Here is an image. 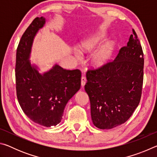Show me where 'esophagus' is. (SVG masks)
<instances>
[{
    "mask_svg": "<svg viewBox=\"0 0 157 157\" xmlns=\"http://www.w3.org/2000/svg\"><path fill=\"white\" fill-rule=\"evenodd\" d=\"M86 78H85L84 76H82V78H81V84L82 86H84L85 84H86Z\"/></svg>",
    "mask_w": 157,
    "mask_h": 157,
    "instance_id": "34e87169",
    "label": "esophagus"
}]
</instances>
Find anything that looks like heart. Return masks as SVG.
<instances>
[{
  "label": "heart",
  "instance_id": "heart-1",
  "mask_svg": "<svg viewBox=\"0 0 157 157\" xmlns=\"http://www.w3.org/2000/svg\"><path fill=\"white\" fill-rule=\"evenodd\" d=\"M104 39L105 34L103 33H99L88 39L85 41L82 42L79 46H80L82 52H89L90 50L94 49L102 40H104ZM114 46H115V44L113 41L107 42L99 51L95 53L94 57V59H93L94 64L98 67L105 65L108 62L109 59H110ZM75 55L78 59H80L82 57L81 54L78 51L75 52Z\"/></svg>",
  "mask_w": 157,
  "mask_h": 157
}]
</instances>
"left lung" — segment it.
Listing matches in <instances>:
<instances>
[{"label":"left lung","mask_w":157,"mask_h":157,"mask_svg":"<svg viewBox=\"0 0 157 157\" xmlns=\"http://www.w3.org/2000/svg\"><path fill=\"white\" fill-rule=\"evenodd\" d=\"M132 32L115 59L86 72L84 89L93 123L98 128L109 129L125 123L140 102L144 58L136 32Z\"/></svg>","instance_id":"left-lung-1"}]
</instances>
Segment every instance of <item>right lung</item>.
<instances>
[{
    "label": "right lung",
    "instance_id": "obj_1",
    "mask_svg": "<svg viewBox=\"0 0 157 157\" xmlns=\"http://www.w3.org/2000/svg\"><path fill=\"white\" fill-rule=\"evenodd\" d=\"M45 22L43 17L35 18L21 36L16 56V89L25 115L34 123L51 127L60 123L68 101L80 89L81 72L56 64L41 75L36 66L31 65L34 37Z\"/></svg>",
    "mask_w": 157,
    "mask_h": 157
}]
</instances>
